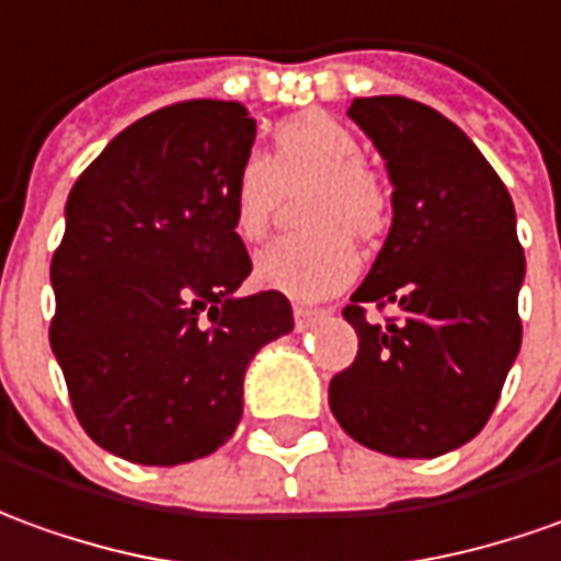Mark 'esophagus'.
<instances>
[{
	"instance_id": "esophagus-1",
	"label": "esophagus",
	"mask_w": 561,
	"mask_h": 561,
	"mask_svg": "<svg viewBox=\"0 0 561 561\" xmlns=\"http://www.w3.org/2000/svg\"><path fill=\"white\" fill-rule=\"evenodd\" d=\"M321 316H328V309L294 307V324H297V331H304V328H309V324H316Z\"/></svg>"
}]
</instances>
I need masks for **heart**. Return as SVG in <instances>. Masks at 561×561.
Wrapping results in <instances>:
<instances>
[{
  "label": "heart",
  "mask_w": 561,
  "mask_h": 561,
  "mask_svg": "<svg viewBox=\"0 0 561 561\" xmlns=\"http://www.w3.org/2000/svg\"><path fill=\"white\" fill-rule=\"evenodd\" d=\"M309 230L270 242L254 261V279L273 291L316 300L346 288L362 267L352 233L386 230L391 194L362 160V142L324 112L282 121L270 151L245 160L230 187V225L242 242L267 237L282 194L307 185Z\"/></svg>",
  "instance_id": "1"
}]
</instances>
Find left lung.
Returning <instances> with one entry per match:
<instances>
[{"mask_svg":"<svg viewBox=\"0 0 561 561\" xmlns=\"http://www.w3.org/2000/svg\"><path fill=\"white\" fill-rule=\"evenodd\" d=\"M348 117L374 139L394 191L386 245L343 309L358 355L331 379V413L382 456H444L483 431L523 343L513 199L431 105L367 96ZM367 306L399 316L376 325Z\"/></svg>","mask_w":561,"mask_h":561,"instance_id":"1","label":"left lung"}]
</instances>
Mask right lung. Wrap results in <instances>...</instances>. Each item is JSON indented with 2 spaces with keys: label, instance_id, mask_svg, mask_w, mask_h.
I'll return each instance as SVG.
<instances>
[{
  "label": "right lung",
  "instance_id": "obj_1",
  "mask_svg": "<svg viewBox=\"0 0 561 561\" xmlns=\"http://www.w3.org/2000/svg\"><path fill=\"white\" fill-rule=\"evenodd\" d=\"M252 145L245 105H167L69 191L50 348L81 428L112 456L172 468L215 453L240 425L254 352L294 328L285 294L237 297L252 257L230 187Z\"/></svg>",
  "mask_w": 561,
  "mask_h": 561
}]
</instances>
